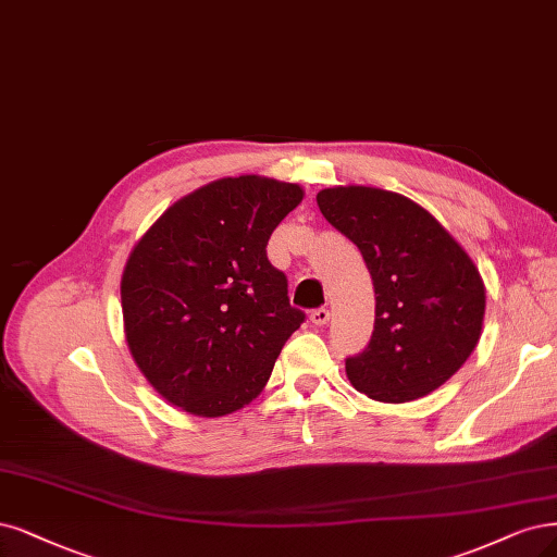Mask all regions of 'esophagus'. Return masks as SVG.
Masks as SVG:
<instances>
[{"label": "esophagus", "mask_w": 557, "mask_h": 557, "mask_svg": "<svg viewBox=\"0 0 557 557\" xmlns=\"http://www.w3.org/2000/svg\"><path fill=\"white\" fill-rule=\"evenodd\" d=\"M330 318H332L330 309H315V311H311V322L318 324V327H322V324H327Z\"/></svg>", "instance_id": "1"}]
</instances>
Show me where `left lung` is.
I'll return each mask as SVG.
<instances>
[{"label": "left lung", "mask_w": 557, "mask_h": 557, "mask_svg": "<svg viewBox=\"0 0 557 557\" xmlns=\"http://www.w3.org/2000/svg\"><path fill=\"white\" fill-rule=\"evenodd\" d=\"M318 207L367 262L375 324L367 350L345 359L357 392L408 403L463 367L482 336L484 281L470 256L424 207L373 186H334Z\"/></svg>", "instance_id": "obj_1"}]
</instances>
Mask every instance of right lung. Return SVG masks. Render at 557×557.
<instances>
[{
	"label": "right lung",
	"instance_id": "right-lung-1",
	"mask_svg": "<svg viewBox=\"0 0 557 557\" xmlns=\"http://www.w3.org/2000/svg\"><path fill=\"white\" fill-rule=\"evenodd\" d=\"M304 190L260 175L223 177L168 207L122 274L128 350L168 403L198 417L248 406L304 313L267 260L274 227Z\"/></svg>",
	"mask_w": 557,
	"mask_h": 557
}]
</instances>
